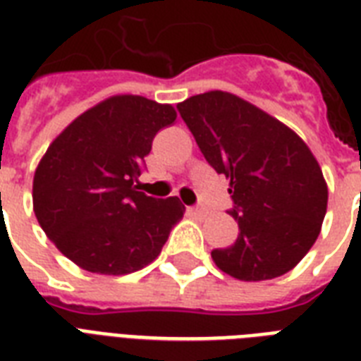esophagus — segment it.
I'll use <instances>...</instances> for the list:
<instances>
[{
    "mask_svg": "<svg viewBox=\"0 0 361 361\" xmlns=\"http://www.w3.org/2000/svg\"><path fill=\"white\" fill-rule=\"evenodd\" d=\"M188 212H192L194 216H199V218H203V216L209 214V209H204V207H190Z\"/></svg>",
    "mask_w": 361,
    "mask_h": 361,
    "instance_id": "34e87169",
    "label": "esophagus"
}]
</instances>
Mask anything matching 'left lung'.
<instances>
[{
    "instance_id": "left-lung-1",
    "label": "left lung",
    "mask_w": 361,
    "mask_h": 361,
    "mask_svg": "<svg viewBox=\"0 0 361 361\" xmlns=\"http://www.w3.org/2000/svg\"><path fill=\"white\" fill-rule=\"evenodd\" d=\"M177 109L204 160L231 180L238 236L212 250L216 267L242 281L293 270L315 244L328 204L310 147L272 115L224 91L190 97Z\"/></svg>"
}]
</instances>
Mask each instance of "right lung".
<instances>
[{"label":"right lung","mask_w":361,"mask_h":361,"mask_svg":"<svg viewBox=\"0 0 361 361\" xmlns=\"http://www.w3.org/2000/svg\"><path fill=\"white\" fill-rule=\"evenodd\" d=\"M175 119L169 104L119 94L51 141L35 171L33 210L65 257L87 272L123 276L160 255L184 204L145 195L135 183L154 135Z\"/></svg>","instance_id":"obj_1"}]
</instances>
